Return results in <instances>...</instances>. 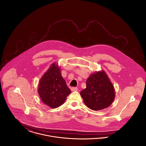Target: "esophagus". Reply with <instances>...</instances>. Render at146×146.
<instances>
[{
  "label": "esophagus",
  "mask_w": 146,
  "mask_h": 146,
  "mask_svg": "<svg viewBox=\"0 0 146 146\" xmlns=\"http://www.w3.org/2000/svg\"><path fill=\"white\" fill-rule=\"evenodd\" d=\"M77 90H78V88H76V87H72L71 88V91H76Z\"/></svg>",
  "instance_id": "1"
}]
</instances>
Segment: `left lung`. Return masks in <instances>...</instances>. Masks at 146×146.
I'll return each instance as SVG.
<instances>
[{
    "mask_svg": "<svg viewBox=\"0 0 146 146\" xmlns=\"http://www.w3.org/2000/svg\"><path fill=\"white\" fill-rule=\"evenodd\" d=\"M86 87L80 92L84 102L94 111L104 110L112 104L115 96L114 88L104 70L91 74Z\"/></svg>",
    "mask_w": 146,
    "mask_h": 146,
    "instance_id": "8db88e82",
    "label": "left lung"
}]
</instances>
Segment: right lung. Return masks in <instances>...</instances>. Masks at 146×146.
Here are the masks:
<instances>
[{"label": "right lung", "mask_w": 146, "mask_h": 146, "mask_svg": "<svg viewBox=\"0 0 146 146\" xmlns=\"http://www.w3.org/2000/svg\"><path fill=\"white\" fill-rule=\"evenodd\" d=\"M38 92L42 102L52 108L64 104L71 91L61 76L60 67L53 63L40 78Z\"/></svg>", "instance_id": "1"}]
</instances>
